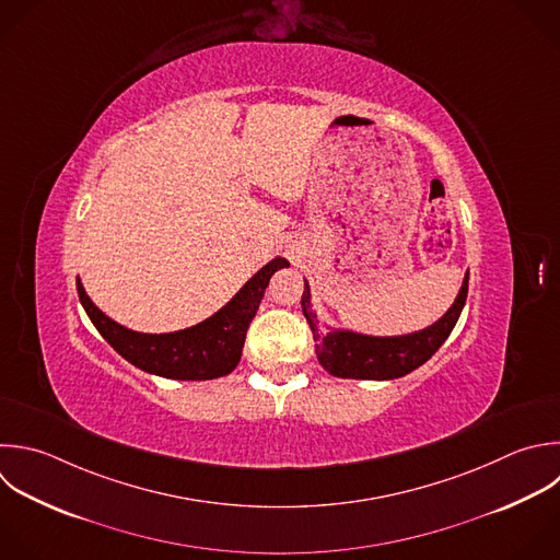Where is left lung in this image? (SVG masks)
Masks as SVG:
<instances>
[{
	"label": "left lung",
	"instance_id": "obj_1",
	"mask_svg": "<svg viewBox=\"0 0 560 560\" xmlns=\"http://www.w3.org/2000/svg\"><path fill=\"white\" fill-rule=\"evenodd\" d=\"M466 295L468 273L464 276L453 306L442 319L420 332L402 337H368L343 330H322L319 319L311 308V289L306 282L302 293V313L315 339V354L326 372L341 378L389 381L409 374L435 354V350L446 341L453 326L457 324Z\"/></svg>",
	"mask_w": 560,
	"mask_h": 560
}]
</instances>
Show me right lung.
<instances>
[{
    "label": "right lung",
    "mask_w": 560,
    "mask_h": 560,
    "mask_svg": "<svg viewBox=\"0 0 560 560\" xmlns=\"http://www.w3.org/2000/svg\"><path fill=\"white\" fill-rule=\"evenodd\" d=\"M282 267H289V262L273 258L219 313L192 328L166 335L136 332L116 324L94 306L79 278L77 291L96 330L129 363L164 378L208 381L225 376L238 365L249 322L260 306L271 276Z\"/></svg>",
    "instance_id": "1"
}]
</instances>
